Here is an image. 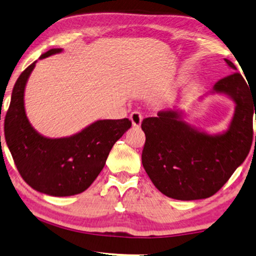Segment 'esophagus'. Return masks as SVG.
Listing matches in <instances>:
<instances>
[{
    "label": "esophagus",
    "mask_w": 256,
    "mask_h": 256,
    "mask_svg": "<svg viewBox=\"0 0 256 256\" xmlns=\"http://www.w3.org/2000/svg\"><path fill=\"white\" fill-rule=\"evenodd\" d=\"M129 118H130L134 127H140L142 120H143V116H142L140 112H137V111L132 112Z\"/></svg>",
    "instance_id": "1"
}]
</instances>
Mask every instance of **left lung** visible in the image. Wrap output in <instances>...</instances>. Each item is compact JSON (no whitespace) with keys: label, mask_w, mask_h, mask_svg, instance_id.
<instances>
[{"label":"left lung","mask_w":256,"mask_h":256,"mask_svg":"<svg viewBox=\"0 0 256 256\" xmlns=\"http://www.w3.org/2000/svg\"><path fill=\"white\" fill-rule=\"evenodd\" d=\"M224 60L237 70L232 62ZM248 86L236 72L216 82L208 92L226 95L236 105L229 127L223 132L210 134L192 127L180 110H164L158 116L143 120L146 140L142 164L161 194L178 200L210 198L244 162L253 140L256 111V94Z\"/></svg>","instance_id":"8db88e82"}]
</instances>
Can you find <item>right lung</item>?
<instances>
[{
    "mask_svg": "<svg viewBox=\"0 0 256 256\" xmlns=\"http://www.w3.org/2000/svg\"><path fill=\"white\" fill-rule=\"evenodd\" d=\"M50 49L38 60L62 52ZM38 60L16 82L4 120V136L19 174L30 188L54 196L78 194L92 186L104 168L116 142L132 121L97 120L68 137L49 138L32 127L26 116L24 92Z\"/></svg>",
    "mask_w": 256,
    "mask_h": 256,
    "instance_id": "obj_1",
    "label": "right lung"
}]
</instances>
